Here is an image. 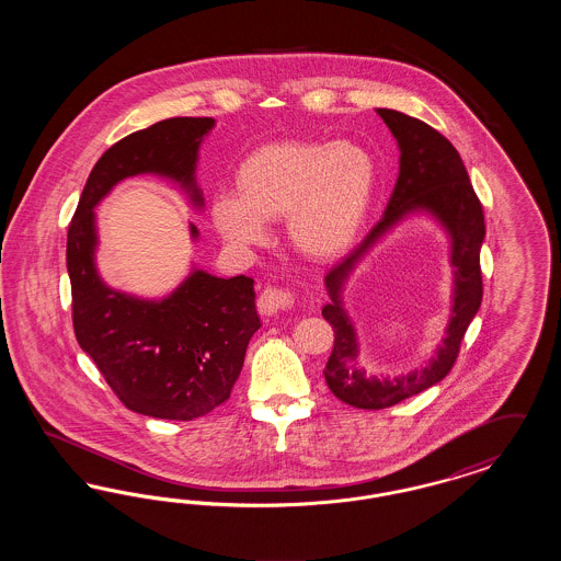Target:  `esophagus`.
Here are the masks:
<instances>
[{
    "label": "esophagus",
    "instance_id": "obj_1",
    "mask_svg": "<svg viewBox=\"0 0 561 561\" xmlns=\"http://www.w3.org/2000/svg\"><path fill=\"white\" fill-rule=\"evenodd\" d=\"M294 296L279 288H265L259 296V311L263 316H277L279 311H286L293 307Z\"/></svg>",
    "mask_w": 561,
    "mask_h": 561
}]
</instances>
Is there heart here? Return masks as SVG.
Segmentation results:
<instances>
[{
	"label": "heart",
	"mask_w": 561,
	"mask_h": 561,
	"mask_svg": "<svg viewBox=\"0 0 561 561\" xmlns=\"http://www.w3.org/2000/svg\"><path fill=\"white\" fill-rule=\"evenodd\" d=\"M374 188L376 163L355 142H271L241 161L236 195H216L210 218L220 238L236 248L261 245L267 222L286 218L294 252L325 265L357 240Z\"/></svg>",
	"instance_id": "1"
}]
</instances>
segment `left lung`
<instances>
[{
    "mask_svg": "<svg viewBox=\"0 0 561 561\" xmlns=\"http://www.w3.org/2000/svg\"><path fill=\"white\" fill-rule=\"evenodd\" d=\"M387 128L398 140L400 174L385 208L374 225L343 263L325 275L330 300L321 316L334 330V348L325 364V382L341 401L362 410H380L419 396L437 385L453 370L460 341L469 323L480 311V250L485 238L483 210L469 174L453 142L433 130L425 122L393 108H376ZM423 213L435 219L451 243L454 265V305L443 345L433 358L410 374L400 377H374L358 364V337L344 309L342 293L352 271L376 242L382 240L401 221Z\"/></svg>",
    "mask_w": 561,
    "mask_h": 561,
    "instance_id": "1",
    "label": "left lung"
}]
</instances>
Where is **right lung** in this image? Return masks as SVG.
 Instances as JSON below:
<instances>
[{
    "label": "right lung",
    "mask_w": 561,
    "mask_h": 561,
    "mask_svg": "<svg viewBox=\"0 0 561 561\" xmlns=\"http://www.w3.org/2000/svg\"><path fill=\"white\" fill-rule=\"evenodd\" d=\"M214 124L213 117H172L115 142L92 168L67 233L78 343L122 403L153 419L193 421L229 400L261 328L254 279L193 267L163 298L115 290L96 267L94 208L124 179L153 174L176 183L202 210L195 170ZM188 231L197 241V227Z\"/></svg>",
    "instance_id": "1"
}]
</instances>
